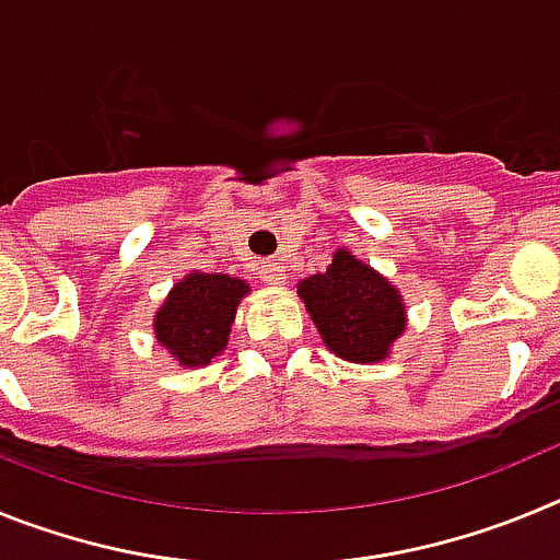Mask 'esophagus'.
I'll list each match as a JSON object with an SVG mask.
<instances>
[{
	"label": "esophagus",
	"instance_id": "esophagus-1",
	"mask_svg": "<svg viewBox=\"0 0 560 560\" xmlns=\"http://www.w3.org/2000/svg\"><path fill=\"white\" fill-rule=\"evenodd\" d=\"M260 275H264V280L269 285H283L285 283V269L280 264H275V260H266V264L260 266Z\"/></svg>",
	"mask_w": 560,
	"mask_h": 560
}]
</instances>
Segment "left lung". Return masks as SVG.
I'll return each mask as SVG.
<instances>
[{"label": "left lung", "mask_w": 560, "mask_h": 560, "mask_svg": "<svg viewBox=\"0 0 560 560\" xmlns=\"http://www.w3.org/2000/svg\"><path fill=\"white\" fill-rule=\"evenodd\" d=\"M296 294L330 353L353 364L384 361L407 330L400 291L348 249L336 252L323 275H311L296 285Z\"/></svg>", "instance_id": "obj_1"}]
</instances>
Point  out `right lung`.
I'll list each match as a JSON object with an SVG mask.
<instances>
[{"label":"right lung","instance_id":"right-lung-1","mask_svg":"<svg viewBox=\"0 0 560 560\" xmlns=\"http://www.w3.org/2000/svg\"><path fill=\"white\" fill-rule=\"evenodd\" d=\"M249 283L230 275L190 271L153 316V334L182 368H205L230 341L237 303Z\"/></svg>","mask_w":560,"mask_h":560}]
</instances>
